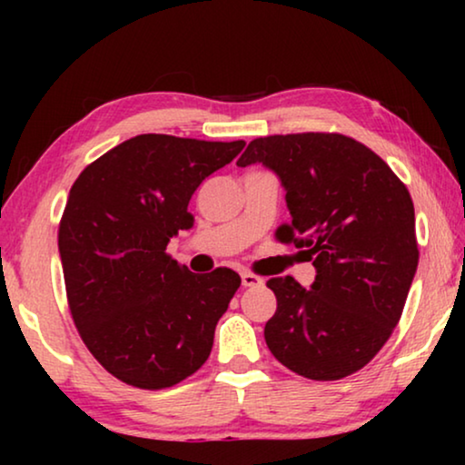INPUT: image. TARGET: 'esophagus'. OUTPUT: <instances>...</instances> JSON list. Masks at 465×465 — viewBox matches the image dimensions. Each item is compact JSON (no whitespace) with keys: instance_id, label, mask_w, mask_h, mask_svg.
<instances>
[{"instance_id":"obj_1","label":"esophagus","mask_w":465,"mask_h":465,"mask_svg":"<svg viewBox=\"0 0 465 465\" xmlns=\"http://www.w3.org/2000/svg\"><path fill=\"white\" fill-rule=\"evenodd\" d=\"M241 283H243V288H256V285L264 283V279L253 275V272H241Z\"/></svg>"}]
</instances>
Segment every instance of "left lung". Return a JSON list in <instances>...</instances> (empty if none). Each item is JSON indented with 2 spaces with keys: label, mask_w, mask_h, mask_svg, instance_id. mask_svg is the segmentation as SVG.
Instances as JSON below:
<instances>
[{
  "label": "left lung",
  "mask_w": 465,
  "mask_h": 465,
  "mask_svg": "<svg viewBox=\"0 0 465 465\" xmlns=\"http://www.w3.org/2000/svg\"><path fill=\"white\" fill-rule=\"evenodd\" d=\"M262 163L285 188L292 222L282 243L302 247L311 290L272 277L271 353L292 372L339 381L381 351L402 315L419 250L409 190L383 158L341 133H292L250 142L239 167Z\"/></svg>",
  "instance_id": "8db88e82"
}]
</instances>
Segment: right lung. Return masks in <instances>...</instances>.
Wrapping results in <instances>:
<instances>
[{"instance_id":"1","label":"right lung","mask_w":465,"mask_h":465,"mask_svg":"<svg viewBox=\"0 0 465 465\" xmlns=\"http://www.w3.org/2000/svg\"><path fill=\"white\" fill-rule=\"evenodd\" d=\"M243 145L145 133L99 156L69 190L59 224L69 311L88 351L126 385L173 387L212 353L241 277L226 266L190 272L167 243L193 228L194 190Z\"/></svg>"}]
</instances>
